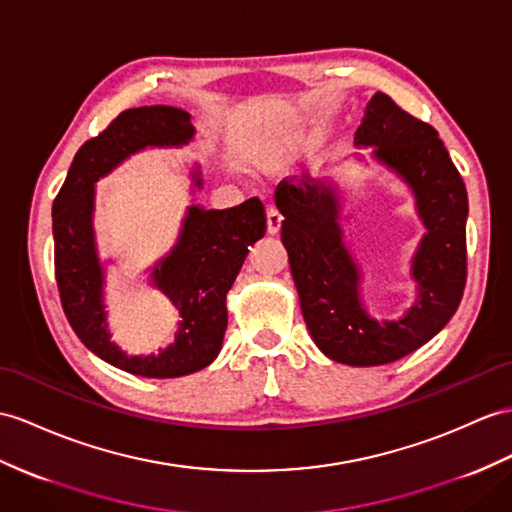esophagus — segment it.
<instances>
[{
	"mask_svg": "<svg viewBox=\"0 0 512 512\" xmlns=\"http://www.w3.org/2000/svg\"><path fill=\"white\" fill-rule=\"evenodd\" d=\"M282 213L276 206H269L267 208V232L269 234H278L282 228Z\"/></svg>",
	"mask_w": 512,
	"mask_h": 512,
	"instance_id": "1",
	"label": "esophagus"
}]
</instances>
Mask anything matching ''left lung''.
<instances>
[{"mask_svg": "<svg viewBox=\"0 0 512 512\" xmlns=\"http://www.w3.org/2000/svg\"><path fill=\"white\" fill-rule=\"evenodd\" d=\"M354 143L376 147L373 158L395 171L415 195L426 234L410 260L415 304L404 317L373 319L360 297L363 273L341 228V202L332 182L282 180L276 206L284 217L282 243L319 350L336 363L376 367L419 350L452 319L467 280V189L443 141L428 123L408 115L389 95L365 108Z\"/></svg>", "mask_w": 512, "mask_h": 512, "instance_id": "obj_1", "label": "left lung"}]
</instances>
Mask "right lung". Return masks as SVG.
<instances>
[{
	"label": "right lung",
	"mask_w": 512,
	"mask_h": 512,
	"mask_svg": "<svg viewBox=\"0 0 512 512\" xmlns=\"http://www.w3.org/2000/svg\"><path fill=\"white\" fill-rule=\"evenodd\" d=\"M191 115L173 106L123 110L86 141L73 158L52 206L54 265L62 310L78 339L106 363L143 378H180L208 367L221 352L228 328L226 295L258 239L267 230L258 197L226 208L189 206L178 243L152 269V284L180 310L178 334L165 350L128 356L110 341L104 304V267L93 232L95 182L145 147H182L193 141ZM193 186L202 189L199 167Z\"/></svg>",
	"instance_id": "obj_1"
}]
</instances>
